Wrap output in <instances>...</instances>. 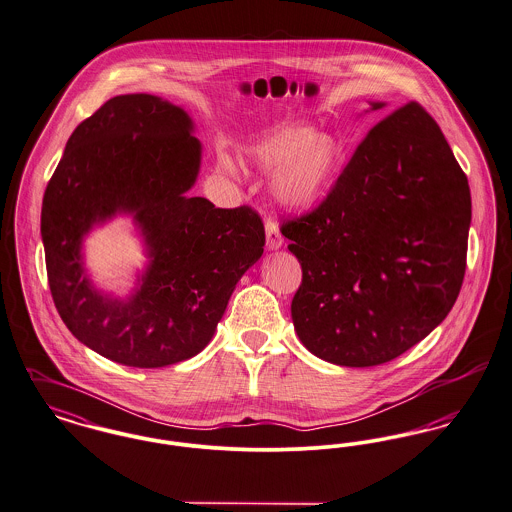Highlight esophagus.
<instances>
[{"label": "esophagus", "instance_id": "esophagus-1", "mask_svg": "<svg viewBox=\"0 0 512 512\" xmlns=\"http://www.w3.org/2000/svg\"><path fill=\"white\" fill-rule=\"evenodd\" d=\"M265 232H267V249H269V251L280 249V247L284 245V238H282V234H280L278 226H276L272 220H267V224H265Z\"/></svg>", "mask_w": 512, "mask_h": 512}]
</instances>
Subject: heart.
Returning a JSON list of instances; mask_svg holds the SVG:
<instances>
[{"label":"heart","mask_w":512,"mask_h":512,"mask_svg":"<svg viewBox=\"0 0 512 512\" xmlns=\"http://www.w3.org/2000/svg\"><path fill=\"white\" fill-rule=\"evenodd\" d=\"M245 154L253 166L272 176L276 205L305 212L321 203L338 180L346 147L331 131L300 121H286L265 129Z\"/></svg>","instance_id":"heart-1"}]
</instances>
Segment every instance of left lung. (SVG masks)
<instances>
[{"instance_id": "left-lung-1", "label": "left lung", "mask_w": 512, "mask_h": 512, "mask_svg": "<svg viewBox=\"0 0 512 512\" xmlns=\"http://www.w3.org/2000/svg\"><path fill=\"white\" fill-rule=\"evenodd\" d=\"M470 222L468 180L435 120L410 102L379 121L319 209L282 224L303 272L301 344L346 367L416 346L458 298Z\"/></svg>"}]
</instances>
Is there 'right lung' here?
<instances>
[{
    "mask_svg": "<svg viewBox=\"0 0 512 512\" xmlns=\"http://www.w3.org/2000/svg\"><path fill=\"white\" fill-rule=\"evenodd\" d=\"M193 131L189 114L160 96H114L71 133L44 193L40 234L58 313L79 342L121 365L197 356L263 255L257 212L187 195L203 151ZM116 215L134 218L150 259L125 299L93 286L82 253L91 230Z\"/></svg>",
    "mask_w": 512,
    "mask_h": 512,
    "instance_id": "1",
    "label": "right lung"
}]
</instances>
